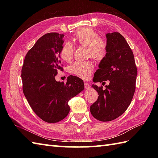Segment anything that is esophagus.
<instances>
[{
	"mask_svg": "<svg viewBox=\"0 0 158 158\" xmlns=\"http://www.w3.org/2000/svg\"><path fill=\"white\" fill-rule=\"evenodd\" d=\"M84 87H85V89H89L91 86L89 85V83H84Z\"/></svg>",
	"mask_w": 158,
	"mask_h": 158,
	"instance_id": "1",
	"label": "esophagus"
}]
</instances>
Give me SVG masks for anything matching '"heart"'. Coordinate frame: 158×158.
<instances>
[{
    "instance_id": "b5f03b06",
    "label": "heart",
    "mask_w": 158,
    "mask_h": 158,
    "mask_svg": "<svg viewBox=\"0 0 158 158\" xmlns=\"http://www.w3.org/2000/svg\"><path fill=\"white\" fill-rule=\"evenodd\" d=\"M73 40L77 44L88 48V56L97 62L106 58L108 47L106 41L100 38L98 33L90 28L77 30ZM74 53V46L71 43L66 42L60 49V56L65 62L71 61ZM94 66L91 62H77L70 67L69 70L73 75L83 79H87L92 75Z\"/></svg>"
}]
</instances>
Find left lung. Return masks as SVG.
<instances>
[{
	"label": "left lung",
	"mask_w": 158,
	"mask_h": 158,
	"mask_svg": "<svg viewBox=\"0 0 158 158\" xmlns=\"http://www.w3.org/2000/svg\"><path fill=\"white\" fill-rule=\"evenodd\" d=\"M108 52L100 62L93 81L109 85H92L98 94L96 101L90 106L93 117L101 122H110L122 115L132 101L136 89L137 68L132 49L119 32L108 33Z\"/></svg>",
	"instance_id": "8db88e82"
}]
</instances>
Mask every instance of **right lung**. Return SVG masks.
I'll use <instances>...</instances> for the list:
<instances>
[{
	"instance_id": "right-lung-1",
	"label": "right lung",
	"mask_w": 158,
	"mask_h": 158,
	"mask_svg": "<svg viewBox=\"0 0 158 158\" xmlns=\"http://www.w3.org/2000/svg\"><path fill=\"white\" fill-rule=\"evenodd\" d=\"M64 35L42 36L26 53L22 68L23 92L33 111L48 123H56L68 115L69 100L84 89L83 80L70 75L66 83L56 81L62 70L60 52Z\"/></svg>"
}]
</instances>
